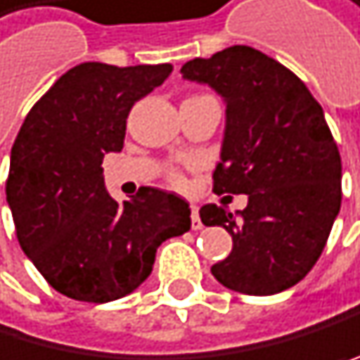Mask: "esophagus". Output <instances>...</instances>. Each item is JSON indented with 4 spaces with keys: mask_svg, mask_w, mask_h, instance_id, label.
Instances as JSON below:
<instances>
[{
    "mask_svg": "<svg viewBox=\"0 0 360 360\" xmlns=\"http://www.w3.org/2000/svg\"><path fill=\"white\" fill-rule=\"evenodd\" d=\"M191 227L193 229H202V220H200V214H198V207L191 209Z\"/></svg>",
    "mask_w": 360,
    "mask_h": 360,
    "instance_id": "esophagus-1",
    "label": "esophagus"
}]
</instances>
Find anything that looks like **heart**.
I'll use <instances>...</instances> for the list:
<instances>
[{
	"label": "heart",
	"mask_w": 360,
	"mask_h": 360,
	"mask_svg": "<svg viewBox=\"0 0 360 360\" xmlns=\"http://www.w3.org/2000/svg\"><path fill=\"white\" fill-rule=\"evenodd\" d=\"M171 180L176 182V184H182V178L178 176V173H171Z\"/></svg>",
	"instance_id": "heart-1"
}]
</instances>
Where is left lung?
<instances>
[{
	"label": "left lung",
	"instance_id": "obj_1",
	"mask_svg": "<svg viewBox=\"0 0 360 360\" xmlns=\"http://www.w3.org/2000/svg\"><path fill=\"white\" fill-rule=\"evenodd\" d=\"M180 73L227 104L216 193H247L231 214L205 205L200 220L231 233L211 274L227 290L271 296L316 265L341 209V155L321 104L290 68L252 46L195 57Z\"/></svg>",
	"mask_w": 360,
	"mask_h": 360
}]
</instances>
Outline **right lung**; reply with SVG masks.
I'll return each mask as SVG.
<instances>
[{
  "label": "right lung",
  "instance_id": "add662e5",
  "mask_svg": "<svg viewBox=\"0 0 360 360\" xmlns=\"http://www.w3.org/2000/svg\"><path fill=\"white\" fill-rule=\"evenodd\" d=\"M171 64H77L30 108L19 129L6 202L17 240L60 294L108 303L149 278L167 238L191 229L180 195L142 187L131 200L108 195L106 153L124 146L131 106L171 75Z\"/></svg>",
  "mask_w": 360,
  "mask_h": 360
}]
</instances>
